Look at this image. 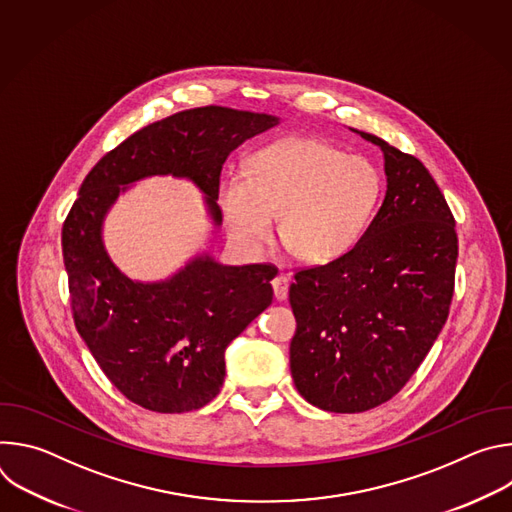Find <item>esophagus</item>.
<instances>
[{
	"label": "esophagus",
	"mask_w": 512,
	"mask_h": 512,
	"mask_svg": "<svg viewBox=\"0 0 512 512\" xmlns=\"http://www.w3.org/2000/svg\"><path fill=\"white\" fill-rule=\"evenodd\" d=\"M273 285V296L277 302H283L287 298V291H289V277L285 273H279L273 277L271 281Z\"/></svg>",
	"instance_id": "obj_1"
}]
</instances>
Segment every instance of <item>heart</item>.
Segmentation results:
<instances>
[{"label":"heart","mask_w":512,"mask_h":512,"mask_svg":"<svg viewBox=\"0 0 512 512\" xmlns=\"http://www.w3.org/2000/svg\"><path fill=\"white\" fill-rule=\"evenodd\" d=\"M381 196L379 170L312 137H287L259 150L247 172L218 188L231 235L247 249L265 247L281 214L279 237L304 263L346 255L371 221Z\"/></svg>","instance_id":"obj_1"}]
</instances>
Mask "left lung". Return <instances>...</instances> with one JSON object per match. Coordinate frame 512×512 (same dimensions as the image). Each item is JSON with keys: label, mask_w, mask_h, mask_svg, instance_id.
Listing matches in <instances>:
<instances>
[{"label": "left lung", "mask_w": 512, "mask_h": 512, "mask_svg": "<svg viewBox=\"0 0 512 512\" xmlns=\"http://www.w3.org/2000/svg\"><path fill=\"white\" fill-rule=\"evenodd\" d=\"M387 194L375 221L342 257L294 271L291 377L332 413L369 411L395 397L442 332L454 298V214L427 168L377 135Z\"/></svg>", "instance_id": "8db88e82"}]
</instances>
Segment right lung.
<instances>
[{"label": "right lung", "instance_id": "add662e5", "mask_svg": "<svg viewBox=\"0 0 512 512\" xmlns=\"http://www.w3.org/2000/svg\"><path fill=\"white\" fill-rule=\"evenodd\" d=\"M277 117L196 107L135 131L105 154L81 184L62 225V257L75 326L105 377L135 405L186 413L212 401L225 381V348L273 298L277 267L218 265L198 257L162 283H135L107 257L101 223L135 180L186 176L208 196L214 223L223 164Z\"/></svg>", "mask_w": 512, "mask_h": 512}]
</instances>
